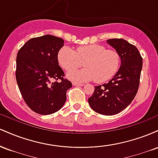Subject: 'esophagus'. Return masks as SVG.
Returning a JSON list of instances; mask_svg holds the SVG:
<instances>
[{"label": "esophagus", "instance_id": "34e87169", "mask_svg": "<svg viewBox=\"0 0 158 158\" xmlns=\"http://www.w3.org/2000/svg\"><path fill=\"white\" fill-rule=\"evenodd\" d=\"M73 85L74 86H79V87H81L84 85V84H79V83H76V82H73Z\"/></svg>", "mask_w": 158, "mask_h": 158}]
</instances>
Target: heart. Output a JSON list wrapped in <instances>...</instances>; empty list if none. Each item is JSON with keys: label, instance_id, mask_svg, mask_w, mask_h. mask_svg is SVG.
Masks as SVG:
<instances>
[{"label": "heart", "instance_id": "b5f03b06", "mask_svg": "<svg viewBox=\"0 0 158 158\" xmlns=\"http://www.w3.org/2000/svg\"><path fill=\"white\" fill-rule=\"evenodd\" d=\"M59 64L66 71L73 70L81 66L85 69L74 70L68 73L70 80L82 82L95 79L97 82H104L111 79L119 66V56L113 50H106L101 45L81 46L75 50L64 46L58 53Z\"/></svg>", "mask_w": 158, "mask_h": 158}]
</instances>
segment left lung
I'll use <instances>...</instances> for the list:
<instances>
[{
	"label": "left lung",
	"instance_id": "obj_1",
	"mask_svg": "<svg viewBox=\"0 0 158 158\" xmlns=\"http://www.w3.org/2000/svg\"><path fill=\"white\" fill-rule=\"evenodd\" d=\"M120 59V68L108 83L95 86L88 99L90 108L103 115L117 114L127 108L138 90L143 59L137 48L122 39L107 40Z\"/></svg>",
	"mask_w": 158,
	"mask_h": 158
}]
</instances>
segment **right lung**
<instances>
[{"label": "right lung", "mask_w": 158, "mask_h": 158, "mask_svg": "<svg viewBox=\"0 0 158 158\" xmlns=\"http://www.w3.org/2000/svg\"><path fill=\"white\" fill-rule=\"evenodd\" d=\"M64 40L51 35L33 38L19 50L16 58V81L23 100L35 113L51 114L62 108L72 83L64 79L58 53ZM60 79V82H52Z\"/></svg>", "instance_id": "add662e5"}]
</instances>
